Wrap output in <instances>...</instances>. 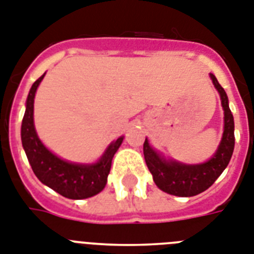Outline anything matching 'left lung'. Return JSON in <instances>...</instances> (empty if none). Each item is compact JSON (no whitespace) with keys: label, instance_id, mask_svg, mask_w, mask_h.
I'll use <instances>...</instances> for the list:
<instances>
[{"label":"left lung","instance_id":"left-lung-1","mask_svg":"<svg viewBox=\"0 0 254 254\" xmlns=\"http://www.w3.org/2000/svg\"><path fill=\"white\" fill-rule=\"evenodd\" d=\"M210 79L219 93L223 108V135L217 150L211 158L202 163L188 165L166 158L162 153L157 152L149 144L148 139L144 141V158L146 166L153 175L154 183L161 190L179 197H190L201 193L214 183L223 173L231 160L235 146V125L234 117L228 106V97L225 89L218 83L217 77L210 74Z\"/></svg>","mask_w":254,"mask_h":254}]
</instances>
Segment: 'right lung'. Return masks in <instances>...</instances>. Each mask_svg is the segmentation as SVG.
<instances>
[{
  "label": "right lung",
  "instance_id": "right-lung-1",
  "mask_svg": "<svg viewBox=\"0 0 254 254\" xmlns=\"http://www.w3.org/2000/svg\"><path fill=\"white\" fill-rule=\"evenodd\" d=\"M45 74L40 76L29 89L26 101V113L22 121L23 149L37 179L57 193L71 200L92 197L100 193L106 186L112 161L123 142L125 136L112 141L93 163H76L62 160L44 145L40 140L33 122V102L35 94Z\"/></svg>",
  "mask_w": 254,
  "mask_h": 254
}]
</instances>
